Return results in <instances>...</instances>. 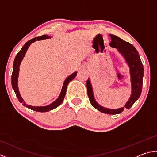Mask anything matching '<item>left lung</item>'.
<instances>
[{
  "label": "left lung",
  "instance_id": "obj_1",
  "mask_svg": "<svg viewBox=\"0 0 157 157\" xmlns=\"http://www.w3.org/2000/svg\"><path fill=\"white\" fill-rule=\"evenodd\" d=\"M110 36L111 38V42L110 43V45L112 47L119 50V51L125 57L129 67L132 89L131 96L125 104V107L118 109H109L102 107L96 102L94 96H93L92 86L89 79L87 80V91L90 102L95 109L103 113H106V114L115 115L121 113L125 108L128 109L131 108V106L139 98L142 92L144 67H143V65L137 50L134 46L115 35L110 34Z\"/></svg>",
  "mask_w": 157,
  "mask_h": 157
}]
</instances>
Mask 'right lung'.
Instances as JSON below:
<instances>
[{"label":"right lung","mask_w":157,"mask_h":157,"mask_svg":"<svg viewBox=\"0 0 157 157\" xmlns=\"http://www.w3.org/2000/svg\"><path fill=\"white\" fill-rule=\"evenodd\" d=\"M49 38L50 37L47 35H43L42 36L34 38L28 41L24 45H23L22 48L21 49V51H20L17 53V55H16L15 59L14 60V63H13V73L11 75V84H12V87L13 90H14L15 93L17 96V97L19 100V101L21 102L23 106H25V107H28L29 109H32L33 111H38V112H47V111H51V110L56 108L58 106L61 105L62 102L63 101V99L65 98L66 90H67V86L69 82L70 81H71L72 79L75 78L77 74V72L73 73V74L70 75L68 78L65 79L64 82V84H63V86L61 92V94H60L59 98L56 99L54 102H52V104H51L50 105L46 106H32L27 105L24 101H23V100L21 97V96H20L18 87H17V78H18V75H19V69L20 63H21L23 56H24L25 52L27 51L29 46L31 44V43L34 42L36 40H40L46 39Z\"/></svg>","instance_id":"obj_1"}]
</instances>
